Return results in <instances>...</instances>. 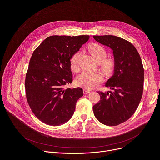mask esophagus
<instances>
[{
  "instance_id": "esophagus-1",
  "label": "esophagus",
  "mask_w": 160,
  "mask_h": 160,
  "mask_svg": "<svg viewBox=\"0 0 160 160\" xmlns=\"http://www.w3.org/2000/svg\"><path fill=\"white\" fill-rule=\"evenodd\" d=\"M83 93H84V94H88V93H89V92H90L89 90H88L86 89H83Z\"/></svg>"
}]
</instances>
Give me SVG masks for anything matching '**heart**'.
<instances>
[{
    "instance_id": "heart-1",
    "label": "heart",
    "mask_w": 160,
    "mask_h": 160,
    "mask_svg": "<svg viewBox=\"0 0 160 160\" xmlns=\"http://www.w3.org/2000/svg\"><path fill=\"white\" fill-rule=\"evenodd\" d=\"M88 50L95 61L99 63V68L105 74H110L115 67V60L107 56V50L104 47L98 43H92L88 46ZM81 51L76 52L70 59V67L72 71H77ZM102 81V77L98 73H91L83 71L76 78L77 84L85 89H91Z\"/></svg>"
}]
</instances>
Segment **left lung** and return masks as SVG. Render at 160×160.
Masks as SVG:
<instances>
[{
	"instance_id": "1",
	"label": "left lung",
	"mask_w": 160,
	"mask_h": 160,
	"mask_svg": "<svg viewBox=\"0 0 160 160\" xmlns=\"http://www.w3.org/2000/svg\"><path fill=\"white\" fill-rule=\"evenodd\" d=\"M113 50L114 74L106 83L113 91H98L100 101L93 106L96 118L108 126L119 125L135 113L142 95L144 69L140 55L130 42L115 36H93Z\"/></svg>"
}]
</instances>
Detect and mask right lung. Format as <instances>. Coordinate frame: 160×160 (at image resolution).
Returning <instances> with one entry per match:
<instances>
[{"mask_svg": "<svg viewBox=\"0 0 160 160\" xmlns=\"http://www.w3.org/2000/svg\"><path fill=\"white\" fill-rule=\"evenodd\" d=\"M89 38V36H52L33 51L24 86L31 110L41 122L59 126L72 117L83 90L64 86L72 82L71 56Z\"/></svg>", "mask_w": 160, "mask_h": 160, "instance_id": "1", "label": "right lung"}]
</instances>
